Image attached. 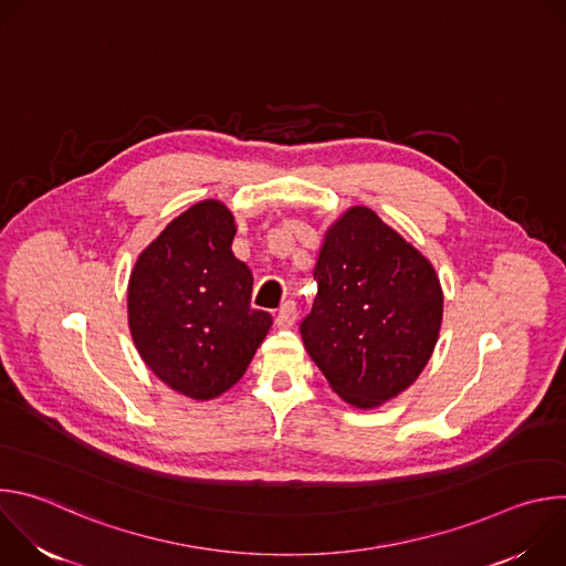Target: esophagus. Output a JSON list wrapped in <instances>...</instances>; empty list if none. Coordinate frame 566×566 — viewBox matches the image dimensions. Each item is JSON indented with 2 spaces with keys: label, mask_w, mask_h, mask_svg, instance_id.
Instances as JSON below:
<instances>
[{
  "label": "esophagus",
  "mask_w": 566,
  "mask_h": 566,
  "mask_svg": "<svg viewBox=\"0 0 566 566\" xmlns=\"http://www.w3.org/2000/svg\"><path fill=\"white\" fill-rule=\"evenodd\" d=\"M295 317H297L295 304H293V302H284V304L280 306L277 315H275V325H277L280 329H289V327H293Z\"/></svg>",
  "instance_id": "obj_1"
}]
</instances>
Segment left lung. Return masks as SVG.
<instances>
[{
	"instance_id": "left-lung-1",
	"label": "left lung",
	"mask_w": 566,
	"mask_h": 566,
	"mask_svg": "<svg viewBox=\"0 0 566 566\" xmlns=\"http://www.w3.org/2000/svg\"><path fill=\"white\" fill-rule=\"evenodd\" d=\"M317 295L300 325L311 360L360 410L380 408L426 369L443 319L430 260L365 206L325 232L313 269Z\"/></svg>"
}]
</instances>
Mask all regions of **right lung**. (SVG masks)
I'll return each instance as SVG.
<instances>
[{
    "label": "right lung",
    "instance_id": "right-lung-1",
    "mask_svg": "<svg viewBox=\"0 0 566 566\" xmlns=\"http://www.w3.org/2000/svg\"><path fill=\"white\" fill-rule=\"evenodd\" d=\"M234 232L226 203L199 201L138 255L127 284L143 363L195 400L217 398L244 376L273 325L251 306L253 273L232 253Z\"/></svg>",
    "mask_w": 566,
    "mask_h": 566
}]
</instances>
